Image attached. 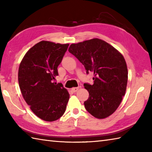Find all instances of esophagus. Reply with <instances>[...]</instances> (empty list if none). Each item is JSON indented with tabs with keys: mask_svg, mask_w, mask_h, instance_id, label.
Here are the masks:
<instances>
[{
	"mask_svg": "<svg viewBox=\"0 0 152 152\" xmlns=\"http://www.w3.org/2000/svg\"><path fill=\"white\" fill-rule=\"evenodd\" d=\"M79 89V88H72V89H71V90L74 93V92H76Z\"/></svg>",
	"mask_w": 152,
	"mask_h": 152,
	"instance_id": "1",
	"label": "esophagus"
}]
</instances>
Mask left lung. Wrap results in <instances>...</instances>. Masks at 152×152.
Returning a JSON list of instances; mask_svg holds the SVG:
<instances>
[{
    "instance_id": "left-lung-1",
    "label": "left lung",
    "mask_w": 152,
    "mask_h": 152,
    "mask_svg": "<svg viewBox=\"0 0 152 152\" xmlns=\"http://www.w3.org/2000/svg\"><path fill=\"white\" fill-rule=\"evenodd\" d=\"M83 65L87 73L91 72L94 83H84L89 92L84 106L97 119L112 115L125 94L128 70L123 55L110 44L99 38L73 43L69 48Z\"/></svg>"
}]
</instances>
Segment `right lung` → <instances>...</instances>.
Listing matches in <instances>:
<instances>
[{
	"label": "right lung",
	"mask_w": 152,
	"mask_h": 152,
	"mask_svg": "<svg viewBox=\"0 0 152 152\" xmlns=\"http://www.w3.org/2000/svg\"><path fill=\"white\" fill-rule=\"evenodd\" d=\"M69 46L42 40L28 50L19 64L18 82L23 97L34 114L46 121L60 118L69 100L62 83L53 82Z\"/></svg>",
	"instance_id": "obj_1"
}]
</instances>
